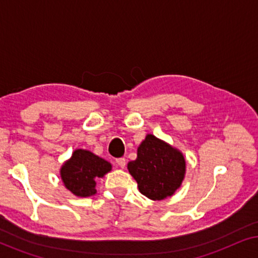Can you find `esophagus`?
<instances>
[{"mask_svg": "<svg viewBox=\"0 0 258 258\" xmlns=\"http://www.w3.org/2000/svg\"><path fill=\"white\" fill-rule=\"evenodd\" d=\"M125 163H126V162H125V158H123V157H121V158H117V160H116V164H117L118 167H119V168H122V169L125 167Z\"/></svg>", "mask_w": 258, "mask_h": 258, "instance_id": "34e87169", "label": "esophagus"}]
</instances>
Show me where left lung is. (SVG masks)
I'll list each match as a JSON object with an SVG mask.
<instances>
[{
  "label": "left lung",
  "mask_w": 258,
  "mask_h": 258,
  "mask_svg": "<svg viewBox=\"0 0 258 258\" xmlns=\"http://www.w3.org/2000/svg\"><path fill=\"white\" fill-rule=\"evenodd\" d=\"M130 175L141 194L153 201L174 195L185 175L183 154L170 144L148 134L137 148V158L128 163Z\"/></svg>",
  "instance_id": "1"
}]
</instances>
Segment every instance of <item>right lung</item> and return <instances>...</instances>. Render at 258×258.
Segmentation results:
<instances>
[{"label": "right lung", "mask_w": 258, "mask_h": 258, "mask_svg": "<svg viewBox=\"0 0 258 258\" xmlns=\"http://www.w3.org/2000/svg\"><path fill=\"white\" fill-rule=\"evenodd\" d=\"M111 170V164L89 150L76 149L61 167L63 184L75 196L88 197L96 194V181Z\"/></svg>", "instance_id": "right-lung-1"}]
</instances>
